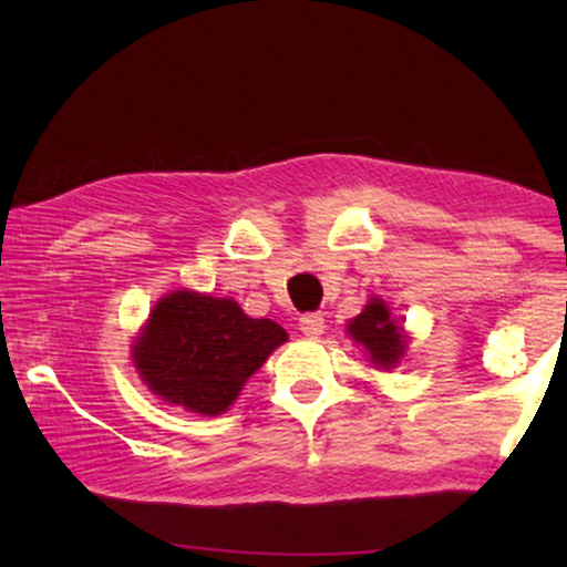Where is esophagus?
I'll list each match as a JSON object with an SVG mask.
<instances>
[{
    "instance_id": "obj_1",
    "label": "esophagus",
    "mask_w": 567,
    "mask_h": 567,
    "mask_svg": "<svg viewBox=\"0 0 567 567\" xmlns=\"http://www.w3.org/2000/svg\"><path fill=\"white\" fill-rule=\"evenodd\" d=\"M300 330L307 334V338H318V334L324 332V318L322 312H307L300 318Z\"/></svg>"
}]
</instances>
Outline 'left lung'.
<instances>
[{
	"instance_id": "left-lung-1",
	"label": "left lung",
	"mask_w": 567,
	"mask_h": 567,
	"mask_svg": "<svg viewBox=\"0 0 567 567\" xmlns=\"http://www.w3.org/2000/svg\"><path fill=\"white\" fill-rule=\"evenodd\" d=\"M350 334L370 352V360L382 368H392L405 350L402 328L395 320H390V310L382 300L368 302V307L350 322Z\"/></svg>"
}]
</instances>
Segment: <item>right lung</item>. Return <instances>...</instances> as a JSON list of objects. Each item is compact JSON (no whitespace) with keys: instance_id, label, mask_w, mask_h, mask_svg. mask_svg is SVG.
<instances>
[{"instance_id":"1","label":"right lung","mask_w":567,"mask_h":567,"mask_svg":"<svg viewBox=\"0 0 567 567\" xmlns=\"http://www.w3.org/2000/svg\"><path fill=\"white\" fill-rule=\"evenodd\" d=\"M285 340L280 324L247 318L233 300L182 290L162 297L132 354L155 395L219 415Z\"/></svg>"}]
</instances>
